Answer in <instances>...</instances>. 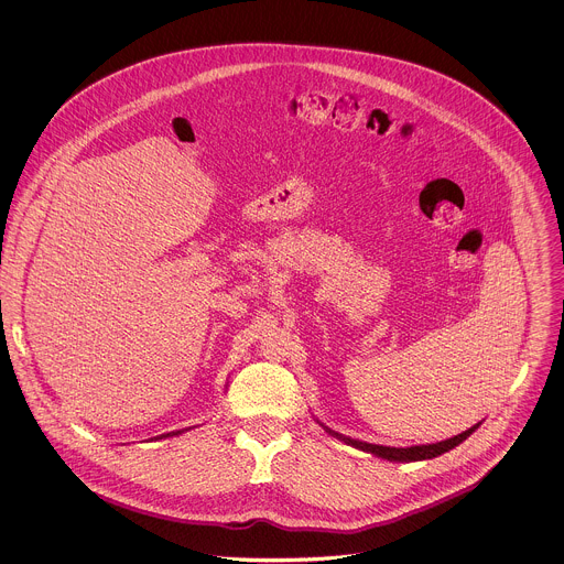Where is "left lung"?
I'll return each instance as SVG.
<instances>
[{
    "instance_id": "obj_1",
    "label": "left lung",
    "mask_w": 564,
    "mask_h": 564,
    "mask_svg": "<svg viewBox=\"0 0 564 564\" xmlns=\"http://www.w3.org/2000/svg\"><path fill=\"white\" fill-rule=\"evenodd\" d=\"M480 425V423H478ZM478 425L469 427L467 432L454 436V438H447V441H441V443H434V445H414V447H384V445H371V443H362V441H354V438H345V436H338L343 438L345 443L362 449V452H369V454H376L380 458H387V460H400V463H410V460H425V458H436L449 449H454L456 445H460L469 434H474L478 430Z\"/></svg>"
}]
</instances>
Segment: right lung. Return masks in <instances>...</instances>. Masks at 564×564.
I'll list each match as a JSON object with an SVG mask.
<instances>
[{
  "mask_svg": "<svg viewBox=\"0 0 564 564\" xmlns=\"http://www.w3.org/2000/svg\"><path fill=\"white\" fill-rule=\"evenodd\" d=\"M173 434H177V432H173ZM162 436H169V434H162Z\"/></svg>",
  "mask_w": 564,
  "mask_h": 564,
  "instance_id": "obj_1",
  "label": "right lung"
}]
</instances>
